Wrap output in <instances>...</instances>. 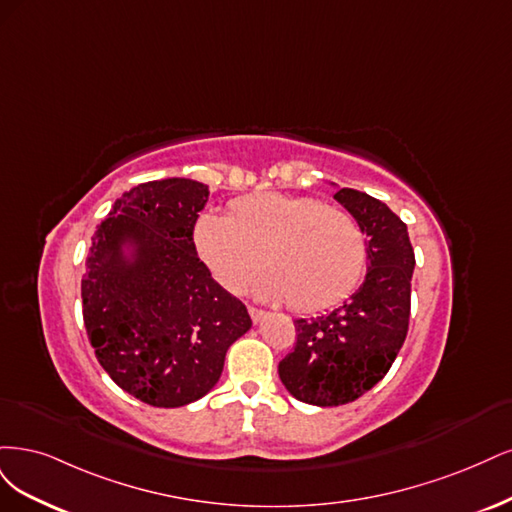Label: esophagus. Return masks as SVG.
<instances>
[{
    "instance_id": "34e87169",
    "label": "esophagus",
    "mask_w": 512,
    "mask_h": 512,
    "mask_svg": "<svg viewBox=\"0 0 512 512\" xmlns=\"http://www.w3.org/2000/svg\"><path fill=\"white\" fill-rule=\"evenodd\" d=\"M249 315H251L253 323L257 325V323H261L263 319H266V317H268V312H263V310H257V308H249Z\"/></svg>"
}]
</instances>
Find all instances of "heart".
<instances>
[{"instance_id":"heart-1","label":"heart","mask_w":512,"mask_h":512,"mask_svg":"<svg viewBox=\"0 0 512 512\" xmlns=\"http://www.w3.org/2000/svg\"><path fill=\"white\" fill-rule=\"evenodd\" d=\"M193 242L225 289L242 291L263 261L270 272L257 280L261 298L304 312L342 302L366 268V238L353 214L315 197H242L229 214H202Z\"/></svg>"}]
</instances>
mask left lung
<instances>
[{"label":"left lung","mask_w":512,"mask_h":512,"mask_svg":"<svg viewBox=\"0 0 512 512\" xmlns=\"http://www.w3.org/2000/svg\"><path fill=\"white\" fill-rule=\"evenodd\" d=\"M334 200L366 234L364 283L332 312L295 319L298 342L278 364V376L295 400L340 406L370 391L400 353L410 317L415 251L404 221L387 204L355 189Z\"/></svg>","instance_id":"1"}]
</instances>
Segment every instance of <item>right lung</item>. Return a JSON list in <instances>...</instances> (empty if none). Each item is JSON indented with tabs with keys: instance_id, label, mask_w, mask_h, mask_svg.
Instances as JSON below:
<instances>
[{
	"instance_id": "1",
	"label": "right lung",
	"mask_w": 512,
	"mask_h": 512,
	"mask_svg": "<svg viewBox=\"0 0 512 512\" xmlns=\"http://www.w3.org/2000/svg\"><path fill=\"white\" fill-rule=\"evenodd\" d=\"M208 195L191 178L142 183L91 238L80 285L87 334L112 381L144 404L204 398L229 346L253 325L197 257L193 227Z\"/></svg>"
}]
</instances>
